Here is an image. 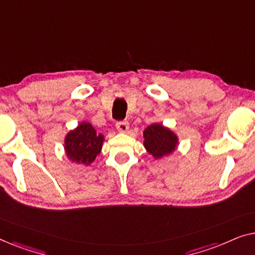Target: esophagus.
<instances>
[{
  "label": "esophagus",
  "mask_w": 255,
  "mask_h": 255,
  "mask_svg": "<svg viewBox=\"0 0 255 255\" xmlns=\"http://www.w3.org/2000/svg\"><path fill=\"white\" fill-rule=\"evenodd\" d=\"M116 128L120 132H123V133H124V132H127L128 130V122H125V121L117 122Z\"/></svg>",
  "instance_id": "1"
}]
</instances>
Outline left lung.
Returning <instances> with one entry per match:
<instances>
[{
  "instance_id": "1",
  "label": "left lung",
  "mask_w": 255,
  "mask_h": 255,
  "mask_svg": "<svg viewBox=\"0 0 255 255\" xmlns=\"http://www.w3.org/2000/svg\"><path fill=\"white\" fill-rule=\"evenodd\" d=\"M177 135L162 124H151L144 130V146L154 159H161L175 151Z\"/></svg>"
}]
</instances>
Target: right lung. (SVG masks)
I'll return each mask as SVG.
<instances>
[{
	"instance_id": "1",
	"label": "right lung",
	"mask_w": 255,
	"mask_h": 255,
	"mask_svg": "<svg viewBox=\"0 0 255 255\" xmlns=\"http://www.w3.org/2000/svg\"><path fill=\"white\" fill-rule=\"evenodd\" d=\"M104 137L88 122H82L65 137V152L73 162L89 166L102 149Z\"/></svg>"
}]
</instances>
